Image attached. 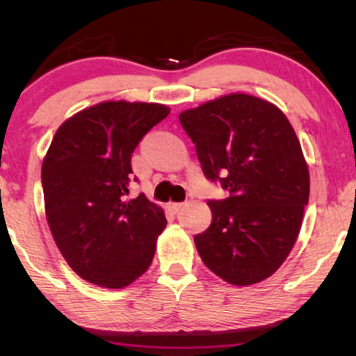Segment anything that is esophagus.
Returning <instances> with one entry per match:
<instances>
[{"label": "esophagus", "instance_id": "1", "mask_svg": "<svg viewBox=\"0 0 356 356\" xmlns=\"http://www.w3.org/2000/svg\"><path fill=\"white\" fill-rule=\"evenodd\" d=\"M182 207H184V202H171V204H168V209H170L172 213H177Z\"/></svg>", "mask_w": 356, "mask_h": 356}]
</instances>
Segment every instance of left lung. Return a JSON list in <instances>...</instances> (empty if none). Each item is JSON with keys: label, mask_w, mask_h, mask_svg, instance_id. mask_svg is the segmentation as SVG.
I'll use <instances>...</instances> for the list:
<instances>
[{"label": "left lung", "mask_w": 356, "mask_h": 356, "mask_svg": "<svg viewBox=\"0 0 356 356\" xmlns=\"http://www.w3.org/2000/svg\"><path fill=\"white\" fill-rule=\"evenodd\" d=\"M210 182L229 193L210 200L213 218L195 236L202 262L234 286L268 278L298 237L309 172L284 113L248 94H231L179 114Z\"/></svg>", "instance_id": "obj_1"}]
</instances>
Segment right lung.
<instances>
[{"mask_svg": "<svg viewBox=\"0 0 356 356\" xmlns=\"http://www.w3.org/2000/svg\"><path fill=\"white\" fill-rule=\"evenodd\" d=\"M168 114L159 104L104 102L65 120L50 144L42 163L48 226L72 270L92 284L125 287L152 262L163 210L144 193L125 196L131 154Z\"/></svg>", "mask_w": 356, "mask_h": 356, "instance_id": "right-lung-1", "label": "right lung"}]
</instances>
